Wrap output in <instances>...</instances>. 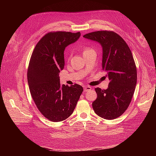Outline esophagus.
<instances>
[{
    "instance_id": "34e87169",
    "label": "esophagus",
    "mask_w": 156,
    "mask_h": 156,
    "mask_svg": "<svg viewBox=\"0 0 156 156\" xmlns=\"http://www.w3.org/2000/svg\"><path fill=\"white\" fill-rule=\"evenodd\" d=\"M92 89L91 87H89V86H87V87H84V92H88L89 90H90Z\"/></svg>"
}]
</instances>
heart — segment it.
Here are the masks:
<instances>
[{"label": "heart", "mask_w": 156, "mask_h": 156, "mask_svg": "<svg viewBox=\"0 0 156 156\" xmlns=\"http://www.w3.org/2000/svg\"><path fill=\"white\" fill-rule=\"evenodd\" d=\"M89 50H91V49H90V48H85L84 49V51H83V53H84V52H86V51H89Z\"/></svg>", "instance_id": "heart-1"}]
</instances>
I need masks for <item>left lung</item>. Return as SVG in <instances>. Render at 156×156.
<instances>
[{
  "label": "left lung",
  "mask_w": 156,
  "mask_h": 156,
  "mask_svg": "<svg viewBox=\"0 0 156 156\" xmlns=\"http://www.w3.org/2000/svg\"><path fill=\"white\" fill-rule=\"evenodd\" d=\"M83 37L101 44L102 70L110 81L106 90L95 88L98 97L93 109L103 119H115L126 111L135 92L137 74L133 55L124 39L113 31H96Z\"/></svg>",
  "instance_id": "1"
}]
</instances>
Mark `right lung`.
<instances>
[{"instance_id": "add662e5", "label": "right lung", "mask_w": 156, "mask_h": 156, "mask_svg": "<svg viewBox=\"0 0 156 156\" xmlns=\"http://www.w3.org/2000/svg\"><path fill=\"white\" fill-rule=\"evenodd\" d=\"M80 32H50L41 38L31 55L27 79L37 109L52 122L64 120L72 114L83 91L81 85L60 84L65 48L76 41Z\"/></svg>"}]
</instances>
